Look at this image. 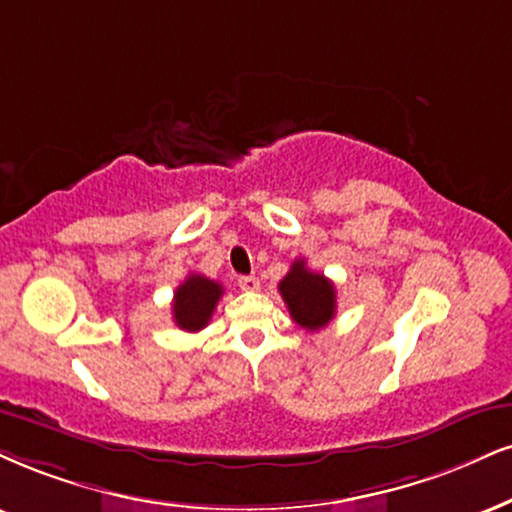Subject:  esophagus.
I'll list each match as a JSON object with an SVG mask.
<instances>
[{"label": "esophagus", "mask_w": 512, "mask_h": 512, "mask_svg": "<svg viewBox=\"0 0 512 512\" xmlns=\"http://www.w3.org/2000/svg\"><path fill=\"white\" fill-rule=\"evenodd\" d=\"M239 287H242L244 292H258V289H261V282H258L256 275H242L239 277Z\"/></svg>", "instance_id": "34e87169"}]
</instances>
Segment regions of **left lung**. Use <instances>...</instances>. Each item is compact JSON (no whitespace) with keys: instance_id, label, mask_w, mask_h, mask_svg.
Masks as SVG:
<instances>
[{"instance_id":"left-lung-1","label":"left lung","mask_w":512,"mask_h":512,"mask_svg":"<svg viewBox=\"0 0 512 512\" xmlns=\"http://www.w3.org/2000/svg\"><path fill=\"white\" fill-rule=\"evenodd\" d=\"M289 315L296 325L306 330H323L337 311V292L325 275L306 268L304 258L292 263V270L277 285Z\"/></svg>"}]
</instances>
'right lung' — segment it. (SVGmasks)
<instances>
[{"label": "right lung", "instance_id": "right-lung-1", "mask_svg": "<svg viewBox=\"0 0 512 512\" xmlns=\"http://www.w3.org/2000/svg\"><path fill=\"white\" fill-rule=\"evenodd\" d=\"M220 296H223L220 282L208 280L204 275H187L173 296L175 325L185 332L204 330L216 311Z\"/></svg>", "mask_w": 512, "mask_h": 512}]
</instances>
